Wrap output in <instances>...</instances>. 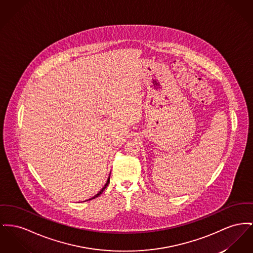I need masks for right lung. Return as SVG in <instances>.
Here are the masks:
<instances>
[{"mask_svg": "<svg viewBox=\"0 0 253 253\" xmlns=\"http://www.w3.org/2000/svg\"><path fill=\"white\" fill-rule=\"evenodd\" d=\"M109 182H110V177H109V178H108V180H107V182H106V183H105L104 187H103V188H102V189H101V190H100V191H99V192H98V193L96 194V195H95V196H94V197H92V198H91V199H94V198H96V197H98V196H99V195H100V194H102V192H103V191H104V190H105V188H106V187H107V186H108V184H109ZM91 199H89V200H91Z\"/></svg>", "mask_w": 253, "mask_h": 253, "instance_id": "right-lung-1", "label": "right lung"}]
</instances>
